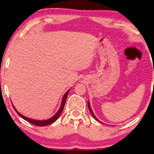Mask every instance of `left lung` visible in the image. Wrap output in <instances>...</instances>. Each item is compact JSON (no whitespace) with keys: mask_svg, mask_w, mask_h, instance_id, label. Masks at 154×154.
Returning a JSON list of instances; mask_svg holds the SVG:
<instances>
[{"mask_svg":"<svg viewBox=\"0 0 154 154\" xmlns=\"http://www.w3.org/2000/svg\"><path fill=\"white\" fill-rule=\"evenodd\" d=\"M88 109H89V110H90V112H91V113L92 114V116H93V118H95L96 120L99 121V120H97V118H96V117L95 116V115H94V114H93V111H92V109H91V106H90V103H89L88 102Z\"/></svg>","mask_w":154,"mask_h":154,"instance_id":"8db88e82","label":"left lung"}]
</instances>
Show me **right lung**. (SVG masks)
<instances>
[{"instance_id": "add662e5", "label": "right lung", "mask_w": 154, "mask_h": 154, "mask_svg": "<svg viewBox=\"0 0 154 154\" xmlns=\"http://www.w3.org/2000/svg\"><path fill=\"white\" fill-rule=\"evenodd\" d=\"M70 90H68L66 93H65V95H63V99H62V102H61V107L60 109L58 111H57V113L54 115L53 117H52V118H50V119H48V120H32V119H30V118H26V116H23L22 114H20L19 112H18L16 109L14 108V106H13L14 109L16 111H17V113H18V115L19 116L21 117L23 119H24L25 120H26L28 122L34 125H36V126H40V127H43V126H47V125H51L53 122H54L55 121H56L57 119L59 118V117L60 116L61 113H62L63 111V107H64V105H65V103H66V98H67V96H68V92H69Z\"/></svg>"}]
</instances>
